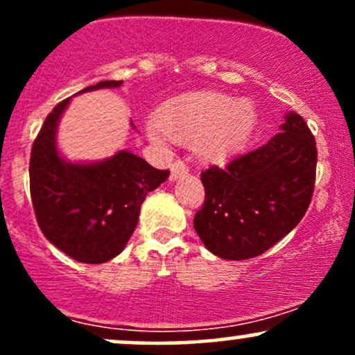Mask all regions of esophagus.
I'll return each instance as SVG.
<instances>
[{"label":"esophagus","instance_id":"1","mask_svg":"<svg viewBox=\"0 0 355 355\" xmlns=\"http://www.w3.org/2000/svg\"><path fill=\"white\" fill-rule=\"evenodd\" d=\"M187 172H189V165L182 160H175L172 166H170V180H175V178L182 177Z\"/></svg>","mask_w":355,"mask_h":355}]
</instances>
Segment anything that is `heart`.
Here are the masks:
<instances>
[{
  "label": "heart",
  "instance_id": "b5f03b06",
  "mask_svg": "<svg viewBox=\"0 0 355 355\" xmlns=\"http://www.w3.org/2000/svg\"><path fill=\"white\" fill-rule=\"evenodd\" d=\"M255 125V112L247 100L217 92L195 93L160 110L150 126L153 140L164 135L178 144H195L205 162L220 164L247 144Z\"/></svg>",
  "mask_w": 355,
  "mask_h": 355
}]
</instances>
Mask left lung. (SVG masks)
Here are the masks:
<instances>
[{
	"label": "left lung",
	"mask_w": 355,
	"mask_h": 355,
	"mask_svg": "<svg viewBox=\"0 0 355 355\" xmlns=\"http://www.w3.org/2000/svg\"><path fill=\"white\" fill-rule=\"evenodd\" d=\"M266 145L239 155L200 178L205 202L193 227L211 254L227 260L262 255L282 240L311 205L315 185V138L291 112Z\"/></svg>",
	"instance_id": "1"
}]
</instances>
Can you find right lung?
<instances>
[{
    "instance_id": "1",
    "label": "right lung",
    "mask_w": 355,
    "mask_h": 355,
    "mask_svg": "<svg viewBox=\"0 0 355 355\" xmlns=\"http://www.w3.org/2000/svg\"><path fill=\"white\" fill-rule=\"evenodd\" d=\"M100 81L81 89L116 88ZM70 103L60 101L36 135L30 157V193L40 229L55 247L83 263H103L123 250L146 193L168 178L132 152L100 164H68L56 152V125Z\"/></svg>"
}]
</instances>
